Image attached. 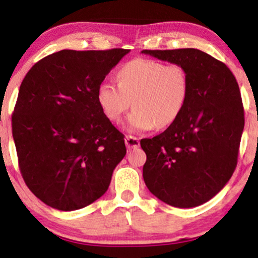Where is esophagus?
Listing matches in <instances>:
<instances>
[{
  "label": "esophagus",
  "mask_w": 258,
  "mask_h": 258,
  "mask_svg": "<svg viewBox=\"0 0 258 258\" xmlns=\"http://www.w3.org/2000/svg\"><path fill=\"white\" fill-rule=\"evenodd\" d=\"M125 143L128 149H132V148L139 147V139L137 137H135V136H126Z\"/></svg>",
  "instance_id": "1"
}]
</instances>
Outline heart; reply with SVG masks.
Instances as JSON below:
<instances>
[{
  "mask_svg": "<svg viewBox=\"0 0 258 258\" xmlns=\"http://www.w3.org/2000/svg\"><path fill=\"white\" fill-rule=\"evenodd\" d=\"M117 81H103L97 100L110 121L117 122L133 104L127 119L130 131L167 127L184 110L189 98V75L183 65L137 58L117 72Z\"/></svg>",
  "mask_w": 258,
  "mask_h": 258,
  "instance_id": "b5f03b06",
  "label": "heart"
}]
</instances>
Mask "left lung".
Listing matches in <instances>:
<instances>
[{"label":"left lung","instance_id":"8db88e82","mask_svg":"<svg viewBox=\"0 0 258 258\" xmlns=\"http://www.w3.org/2000/svg\"><path fill=\"white\" fill-rule=\"evenodd\" d=\"M142 53L183 65L189 75V98L180 116L162 133L141 141L147 154L144 182L171 206L203 205L223 189L236 167L245 123L238 82L226 64L199 49Z\"/></svg>","mask_w":258,"mask_h":258}]
</instances>
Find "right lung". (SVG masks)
<instances>
[{
	"label": "right lung",
	"instance_id": "obj_1",
	"mask_svg": "<svg viewBox=\"0 0 258 258\" xmlns=\"http://www.w3.org/2000/svg\"><path fill=\"white\" fill-rule=\"evenodd\" d=\"M128 52L63 49L38 60L23 80L12 131L23 178L46 205L74 211L108 190L126 147L97 90Z\"/></svg>",
	"mask_w": 258,
	"mask_h": 258
}]
</instances>
